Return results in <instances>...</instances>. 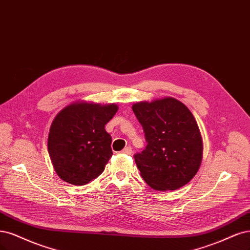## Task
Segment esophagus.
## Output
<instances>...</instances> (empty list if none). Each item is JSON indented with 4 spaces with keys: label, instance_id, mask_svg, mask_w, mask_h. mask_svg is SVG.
<instances>
[{
    "label": "esophagus",
    "instance_id": "1",
    "mask_svg": "<svg viewBox=\"0 0 250 250\" xmlns=\"http://www.w3.org/2000/svg\"><path fill=\"white\" fill-rule=\"evenodd\" d=\"M123 154H127V155H130L132 153V148L131 147H126L122 150Z\"/></svg>",
    "mask_w": 250,
    "mask_h": 250
}]
</instances>
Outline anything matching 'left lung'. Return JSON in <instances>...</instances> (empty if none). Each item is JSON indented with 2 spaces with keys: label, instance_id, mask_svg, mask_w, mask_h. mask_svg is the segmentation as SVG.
Masks as SVG:
<instances>
[{
  "label": "left lung",
  "instance_id": "obj_1",
  "mask_svg": "<svg viewBox=\"0 0 250 250\" xmlns=\"http://www.w3.org/2000/svg\"><path fill=\"white\" fill-rule=\"evenodd\" d=\"M132 110L147 142L134 160L143 179L155 190H176L200 168L203 141L191 111L175 98L139 102Z\"/></svg>",
  "mask_w": 250,
  "mask_h": 250
}]
</instances>
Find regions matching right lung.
Wrapping results in <instances>:
<instances>
[{"label": "right lung", "mask_w": 250, "mask_h": 250, "mask_svg": "<svg viewBox=\"0 0 250 250\" xmlns=\"http://www.w3.org/2000/svg\"><path fill=\"white\" fill-rule=\"evenodd\" d=\"M117 110L116 104L73 103L57 115L47 149L55 170L65 182L84 185L102 174L113 155L104 126Z\"/></svg>", "instance_id": "add662e5"}]
</instances>
